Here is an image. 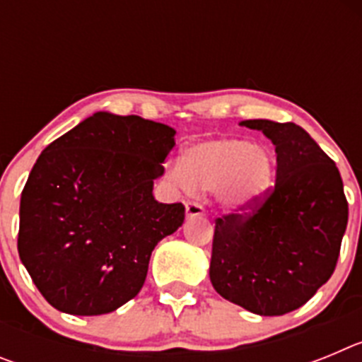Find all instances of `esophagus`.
Returning <instances> with one entry per match:
<instances>
[{"mask_svg":"<svg viewBox=\"0 0 362 362\" xmlns=\"http://www.w3.org/2000/svg\"><path fill=\"white\" fill-rule=\"evenodd\" d=\"M204 216V209L203 204L196 203V201H190V203H187V217L190 219V217H201Z\"/></svg>","mask_w":362,"mask_h":362,"instance_id":"1","label":"esophagus"}]
</instances>
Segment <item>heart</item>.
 <instances>
[{
    "instance_id": "b5f03b06",
    "label": "heart",
    "mask_w": 362,
    "mask_h": 362,
    "mask_svg": "<svg viewBox=\"0 0 362 362\" xmlns=\"http://www.w3.org/2000/svg\"><path fill=\"white\" fill-rule=\"evenodd\" d=\"M276 175V159L264 146L239 137L206 139L188 146L183 163L168 166V177L183 190L216 192L230 212H250Z\"/></svg>"
}]
</instances>
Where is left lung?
Returning <instances> with one entry per match:
<instances>
[{
  "mask_svg": "<svg viewBox=\"0 0 362 362\" xmlns=\"http://www.w3.org/2000/svg\"><path fill=\"white\" fill-rule=\"evenodd\" d=\"M276 145V187L250 212L217 217L210 281L257 315L303 306L330 279L348 223L337 166L296 123L246 119Z\"/></svg>",
  "mask_w": 362,
  "mask_h": 362,
  "instance_id": "obj_1",
  "label": "left lung"
}]
</instances>
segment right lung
<instances>
[{"instance_id":"obj_1","label":"right lung","mask_w":362,"mask_h":362,"mask_svg":"<svg viewBox=\"0 0 362 362\" xmlns=\"http://www.w3.org/2000/svg\"><path fill=\"white\" fill-rule=\"evenodd\" d=\"M175 130L95 112L41 152L19 204L18 252L59 312L101 315L143 288L152 250L185 221L153 199Z\"/></svg>"}]
</instances>
